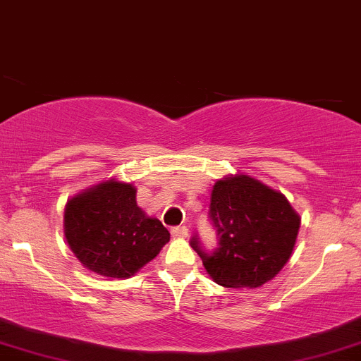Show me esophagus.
<instances>
[{"label":"esophagus","instance_id":"obj_1","mask_svg":"<svg viewBox=\"0 0 361 361\" xmlns=\"http://www.w3.org/2000/svg\"><path fill=\"white\" fill-rule=\"evenodd\" d=\"M170 234H172L173 238H188L189 228L185 227V226H182V227H172V231H170Z\"/></svg>","mask_w":361,"mask_h":361}]
</instances>
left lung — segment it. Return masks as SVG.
Returning a JSON list of instances; mask_svg holds the SVG:
<instances>
[{
	"instance_id": "obj_1",
	"label": "left lung",
	"mask_w": 361,
	"mask_h": 361,
	"mask_svg": "<svg viewBox=\"0 0 361 361\" xmlns=\"http://www.w3.org/2000/svg\"><path fill=\"white\" fill-rule=\"evenodd\" d=\"M216 247L208 251L195 234L192 250L224 288H259L288 263L300 231V216L284 195L247 176L213 185L210 212Z\"/></svg>"
}]
</instances>
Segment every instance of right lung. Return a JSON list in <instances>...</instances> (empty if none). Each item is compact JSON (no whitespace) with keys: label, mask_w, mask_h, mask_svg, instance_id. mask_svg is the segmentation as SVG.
Segmentation results:
<instances>
[{"label":"right lung","mask_w":361,"mask_h":361,"mask_svg":"<svg viewBox=\"0 0 361 361\" xmlns=\"http://www.w3.org/2000/svg\"><path fill=\"white\" fill-rule=\"evenodd\" d=\"M65 238L86 269L122 279L157 257L170 234L137 207L133 184L110 180L68 201Z\"/></svg>","instance_id":"1"}]
</instances>
